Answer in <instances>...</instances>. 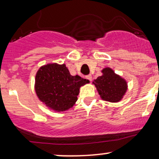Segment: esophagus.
<instances>
[{
  "instance_id": "obj_1",
  "label": "esophagus",
  "mask_w": 159,
  "mask_h": 159,
  "mask_svg": "<svg viewBox=\"0 0 159 159\" xmlns=\"http://www.w3.org/2000/svg\"><path fill=\"white\" fill-rule=\"evenodd\" d=\"M86 78H87V79H88L90 81H92V75H88L86 76Z\"/></svg>"
}]
</instances>
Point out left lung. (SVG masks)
Returning a JSON list of instances; mask_svg holds the SVG:
<instances>
[{
    "label": "left lung",
    "instance_id": "left-lung-1",
    "mask_svg": "<svg viewBox=\"0 0 159 159\" xmlns=\"http://www.w3.org/2000/svg\"><path fill=\"white\" fill-rule=\"evenodd\" d=\"M102 73L93 81L100 97L109 102H119L128 90L127 81L110 67L103 69Z\"/></svg>",
    "mask_w": 159,
    "mask_h": 159
}]
</instances>
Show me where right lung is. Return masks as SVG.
I'll return each mask as SVG.
<instances>
[{
    "label": "right lung",
    "instance_id": "obj_1",
    "mask_svg": "<svg viewBox=\"0 0 159 159\" xmlns=\"http://www.w3.org/2000/svg\"><path fill=\"white\" fill-rule=\"evenodd\" d=\"M89 82L79 75H71L65 64L54 63L39 69L34 88L37 97L45 106L63 112L73 107L78 100L80 87Z\"/></svg>",
    "mask_w": 159,
    "mask_h": 159
}]
</instances>
